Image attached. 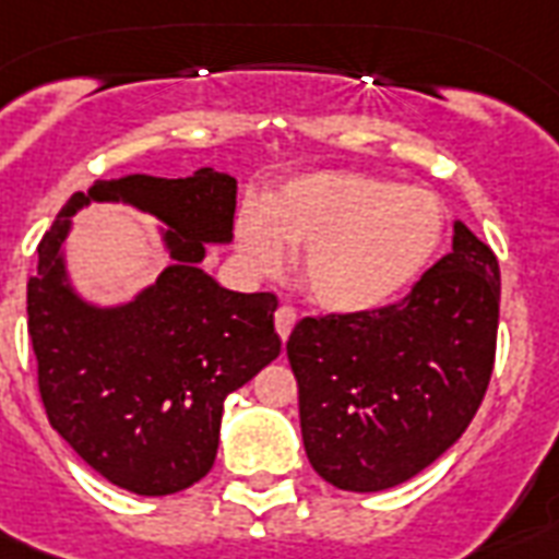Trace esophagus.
<instances>
[{"mask_svg":"<svg viewBox=\"0 0 559 559\" xmlns=\"http://www.w3.org/2000/svg\"><path fill=\"white\" fill-rule=\"evenodd\" d=\"M274 323H276V335L285 341L288 335H292L294 323H297V311H294L292 306H280L274 314Z\"/></svg>","mask_w":559,"mask_h":559,"instance_id":"obj_1","label":"esophagus"}]
</instances>
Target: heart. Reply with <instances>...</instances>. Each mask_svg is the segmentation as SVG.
I'll use <instances>...</instances> for the list:
<instances>
[{
  "label": "heart",
  "instance_id": "obj_1",
  "mask_svg": "<svg viewBox=\"0 0 559 559\" xmlns=\"http://www.w3.org/2000/svg\"><path fill=\"white\" fill-rule=\"evenodd\" d=\"M443 206L423 186H396L365 171L294 177L236 221L241 262L257 274L300 253V285L311 302L361 314L396 300L443 241Z\"/></svg>",
  "mask_w": 559,
  "mask_h": 559
}]
</instances>
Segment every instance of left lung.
I'll list each match as a JSON object with an SVG mask.
<instances>
[{
  "instance_id": "obj_1",
  "label": "left lung",
  "mask_w": 559,
  "mask_h": 559,
  "mask_svg": "<svg viewBox=\"0 0 559 559\" xmlns=\"http://www.w3.org/2000/svg\"><path fill=\"white\" fill-rule=\"evenodd\" d=\"M499 297V259L457 221L452 253L408 297L302 318L285 353L314 473L338 490L376 492L443 455L490 384Z\"/></svg>"
}]
</instances>
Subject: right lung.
<instances>
[{
    "label": "right lung",
    "instance_id": "right-lung-1",
    "mask_svg": "<svg viewBox=\"0 0 559 559\" xmlns=\"http://www.w3.org/2000/svg\"><path fill=\"white\" fill-rule=\"evenodd\" d=\"M90 200H128L167 221L169 266L119 310H95L62 283L68 215ZM236 180L128 175L75 192L43 236L28 276V335L51 428L95 473L136 496H168L215 464L227 393L280 356L276 297L221 288L198 267L206 241L233 239Z\"/></svg>",
    "mask_w": 559,
    "mask_h": 559
}]
</instances>
